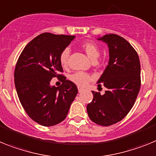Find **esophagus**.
Segmentation results:
<instances>
[{
    "mask_svg": "<svg viewBox=\"0 0 156 156\" xmlns=\"http://www.w3.org/2000/svg\"><path fill=\"white\" fill-rule=\"evenodd\" d=\"M78 92H79V93H82V92L84 90V89H82V88H81V87H78Z\"/></svg>",
    "mask_w": 156,
    "mask_h": 156,
    "instance_id": "esophagus-1",
    "label": "esophagus"
}]
</instances>
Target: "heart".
Returning a JSON list of instances; mask_svg holds the SVG:
<instances>
[{
    "label": "heart",
    "mask_w": 156,
    "mask_h": 156,
    "mask_svg": "<svg viewBox=\"0 0 156 156\" xmlns=\"http://www.w3.org/2000/svg\"><path fill=\"white\" fill-rule=\"evenodd\" d=\"M81 48L86 52L87 55L92 60H96L100 55V48L98 45L92 41H86L81 44ZM69 55H70V49L69 48H65L62 50L59 54V62L63 67H67L68 65ZM70 81L75 85L81 87H85L91 82L93 79L89 74L82 71H77L73 73L69 76Z\"/></svg>",
    "instance_id": "heart-1"
}]
</instances>
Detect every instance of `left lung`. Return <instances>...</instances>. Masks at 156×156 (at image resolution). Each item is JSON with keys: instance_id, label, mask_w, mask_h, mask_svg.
I'll list each match as a JSON object with an SVG mask.
<instances>
[{"instance_id": "obj_1", "label": "left lung", "mask_w": 156, "mask_h": 156, "mask_svg": "<svg viewBox=\"0 0 156 156\" xmlns=\"http://www.w3.org/2000/svg\"><path fill=\"white\" fill-rule=\"evenodd\" d=\"M98 40L109 48V62L97 83L107 90L104 95L92 91L87 105L89 119L97 125L109 126L123 119L134 104L140 88V63L136 50L126 39L110 34Z\"/></svg>"}]
</instances>
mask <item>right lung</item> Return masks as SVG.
Listing matches in <instances>:
<instances>
[{
    "label": "right lung",
    "mask_w": 156,
    "mask_h": 156,
    "mask_svg": "<svg viewBox=\"0 0 156 156\" xmlns=\"http://www.w3.org/2000/svg\"><path fill=\"white\" fill-rule=\"evenodd\" d=\"M74 36L43 33L30 41L20 54L15 69V86L29 117L44 126L63 121L78 93L76 85L66 80L59 54ZM62 82L50 86L52 77Z\"/></svg>",
    "instance_id": "1"
}]
</instances>
